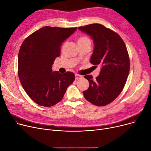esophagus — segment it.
Masks as SVG:
<instances>
[{"label": "esophagus", "instance_id": "esophagus-1", "mask_svg": "<svg viewBox=\"0 0 151 151\" xmlns=\"http://www.w3.org/2000/svg\"><path fill=\"white\" fill-rule=\"evenodd\" d=\"M75 77H76V80H78V79H82L83 78V76H81V75L76 74H75Z\"/></svg>", "mask_w": 151, "mask_h": 151}]
</instances>
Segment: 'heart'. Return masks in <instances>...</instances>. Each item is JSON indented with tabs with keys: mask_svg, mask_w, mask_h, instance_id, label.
Returning <instances> with one entry per match:
<instances>
[{
	"mask_svg": "<svg viewBox=\"0 0 151 151\" xmlns=\"http://www.w3.org/2000/svg\"><path fill=\"white\" fill-rule=\"evenodd\" d=\"M78 45L79 44H83L86 43H91L90 40L86 36H81L77 38Z\"/></svg>",
	"mask_w": 151,
	"mask_h": 151,
	"instance_id": "1",
	"label": "heart"
}]
</instances>
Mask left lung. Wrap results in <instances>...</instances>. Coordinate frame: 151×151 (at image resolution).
Here are the masks:
<instances>
[{
  "label": "left lung",
  "instance_id": "8db88e82",
  "mask_svg": "<svg viewBox=\"0 0 151 151\" xmlns=\"http://www.w3.org/2000/svg\"><path fill=\"white\" fill-rule=\"evenodd\" d=\"M78 29L91 37L94 50L90 63L100 65V74L89 82L88 89L83 91L85 98L97 106H105L113 101L122 91L130 70V60L126 44L119 35L100 24H91Z\"/></svg>",
  "mask_w": 151,
  "mask_h": 151
}]
</instances>
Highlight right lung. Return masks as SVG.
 Segmentation results:
<instances>
[{
    "instance_id": "1",
    "label": "right lung",
    "mask_w": 151,
    "mask_h": 151,
    "mask_svg": "<svg viewBox=\"0 0 151 151\" xmlns=\"http://www.w3.org/2000/svg\"><path fill=\"white\" fill-rule=\"evenodd\" d=\"M77 27L46 26L35 31L23 41L18 54V76L25 91L37 104L52 107L64 96L73 83L72 72L52 71L55 58L60 55L61 44Z\"/></svg>"
}]
</instances>
